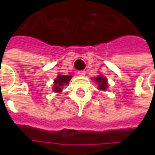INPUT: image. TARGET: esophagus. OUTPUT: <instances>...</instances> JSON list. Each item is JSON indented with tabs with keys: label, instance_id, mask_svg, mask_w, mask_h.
I'll return each mask as SVG.
<instances>
[{
	"label": "esophagus",
	"instance_id": "obj_1",
	"mask_svg": "<svg viewBox=\"0 0 155 155\" xmlns=\"http://www.w3.org/2000/svg\"><path fill=\"white\" fill-rule=\"evenodd\" d=\"M84 74H85V71H78V74H79V75H81V76H83V75H84Z\"/></svg>",
	"mask_w": 155,
	"mask_h": 155
}]
</instances>
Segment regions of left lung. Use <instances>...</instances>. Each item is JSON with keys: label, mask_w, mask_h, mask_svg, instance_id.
Segmentation results:
<instances>
[{"label": "left lung", "mask_w": 155, "mask_h": 155, "mask_svg": "<svg viewBox=\"0 0 155 155\" xmlns=\"http://www.w3.org/2000/svg\"><path fill=\"white\" fill-rule=\"evenodd\" d=\"M95 82L98 84V89L101 90V91H105L109 87L108 85V82H107V79L103 76V75H99L96 78L94 79Z\"/></svg>", "instance_id": "left-lung-1"}]
</instances>
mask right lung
<instances>
[{"mask_svg":"<svg viewBox=\"0 0 155 155\" xmlns=\"http://www.w3.org/2000/svg\"><path fill=\"white\" fill-rule=\"evenodd\" d=\"M72 78V75H63V74H58L57 78L54 81V88L53 91L54 92L60 93L62 91V89L64 84H68Z\"/></svg>","mask_w":155,"mask_h":155,"instance_id":"add662e5","label":"right lung"}]
</instances>
